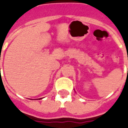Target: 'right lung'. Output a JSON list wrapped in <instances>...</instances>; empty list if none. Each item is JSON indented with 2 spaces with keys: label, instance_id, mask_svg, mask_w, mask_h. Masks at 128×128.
Masks as SVG:
<instances>
[{
  "label": "right lung",
  "instance_id": "right-lung-1",
  "mask_svg": "<svg viewBox=\"0 0 128 128\" xmlns=\"http://www.w3.org/2000/svg\"><path fill=\"white\" fill-rule=\"evenodd\" d=\"M40 99H41V98H40Z\"/></svg>",
  "mask_w": 128,
  "mask_h": 128
}]
</instances>
